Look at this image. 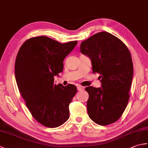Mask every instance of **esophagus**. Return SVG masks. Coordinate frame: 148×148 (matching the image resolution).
I'll return each mask as SVG.
<instances>
[{"mask_svg":"<svg viewBox=\"0 0 148 148\" xmlns=\"http://www.w3.org/2000/svg\"><path fill=\"white\" fill-rule=\"evenodd\" d=\"M77 90H79V91H83V90H84V87L83 86H77Z\"/></svg>","mask_w":148,"mask_h":148,"instance_id":"34e87169","label":"esophagus"}]
</instances>
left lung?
I'll list each match as a JSON object with an SVG mask.
<instances>
[{
    "label": "left lung",
    "instance_id": "8db88e82",
    "mask_svg": "<svg viewBox=\"0 0 148 148\" xmlns=\"http://www.w3.org/2000/svg\"><path fill=\"white\" fill-rule=\"evenodd\" d=\"M81 53L88 56L93 73L101 78L102 88L86 87L87 110L90 119L99 125H108L120 118L129 100L134 74L131 54L118 37L100 32L84 40Z\"/></svg>",
    "mask_w": 148,
    "mask_h": 148
}]
</instances>
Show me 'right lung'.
<instances>
[{
    "instance_id": "1",
    "label": "right lung",
    "mask_w": 148,
    "mask_h": 148,
    "mask_svg": "<svg viewBox=\"0 0 148 148\" xmlns=\"http://www.w3.org/2000/svg\"><path fill=\"white\" fill-rule=\"evenodd\" d=\"M77 43L34 37L22 45L17 54L14 69L19 91L31 114L46 127H58L69 118V106L77 88L56 85L54 76L63 71L64 58Z\"/></svg>"
}]
</instances>
